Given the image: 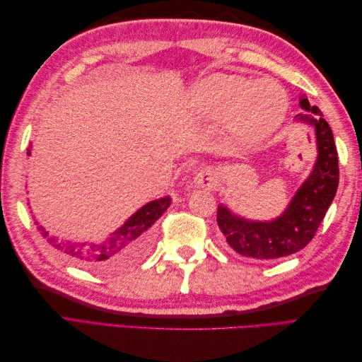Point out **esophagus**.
I'll use <instances>...</instances> for the list:
<instances>
[{"label": "esophagus", "mask_w": 362, "mask_h": 362, "mask_svg": "<svg viewBox=\"0 0 362 362\" xmlns=\"http://www.w3.org/2000/svg\"><path fill=\"white\" fill-rule=\"evenodd\" d=\"M216 172L213 169H202L196 175V184L205 189H214L216 187Z\"/></svg>", "instance_id": "obj_1"}]
</instances>
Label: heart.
I'll return each mask as SVG.
<instances>
[{
  "label": "heart",
  "instance_id": "b5f03b06",
  "mask_svg": "<svg viewBox=\"0 0 362 362\" xmlns=\"http://www.w3.org/2000/svg\"><path fill=\"white\" fill-rule=\"evenodd\" d=\"M193 105L206 119H225L240 140L254 144L270 136L282 122L287 98L272 81H250L231 74L206 76L193 90Z\"/></svg>",
  "mask_w": 362,
  "mask_h": 362
}]
</instances>
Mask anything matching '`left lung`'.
Masks as SVG:
<instances>
[{
	"mask_svg": "<svg viewBox=\"0 0 362 362\" xmlns=\"http://www.w3.org/2000/svg\"><path fill=\"white\" fill-rule=\"evenodd\" d=\"M300 105L316 115H298L299 120L315 128L317 157L310 178L294 194L288 208L273 222H249L234 216L226 206L217 208V225L228 247L237 254L258 259H276L296 254L314 238L338 187V154L329 124L319 107L303 98Z\"/></svg>",
	"mask_w": 362,
	"mask_h": 362,
	"instance_id": "obj_1",
	"label": "left lung"
}]
</instances>
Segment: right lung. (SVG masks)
I'll use <instances>...</instances> for the list:
<instances>
[{
    "instance_id": "add662e5",
    "label": "right lung",
    "mask_w": 362,
    "mask_h": 362,
    "mask_svg": "<svg viewBox=\"0 0 362 362\" xmlns=\"http://www.w3.org/2000/svg\"><path fill=\"white\" fill-rule=\"evenodd\" d=\"M30 156V149L27 152ZM170 206V198H161L141 206L137 213L131 216L122 228H119L112 238L103 243H71L60 242L57 238H48L51 246L60 250L74 264L92 269L101 273H112L122 270L133 264L148 249L151 226ZM43 237L48 233L39 226Z\"/></svg>"
}]
</instances>
